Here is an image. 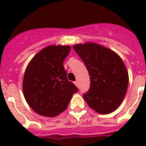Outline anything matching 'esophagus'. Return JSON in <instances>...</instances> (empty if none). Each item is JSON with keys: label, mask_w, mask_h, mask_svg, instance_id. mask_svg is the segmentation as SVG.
Returning <instances> with one entry per match:
<instances>
[{"label": "esophagus", "mask_w": 146, "mask_h": 146, "mask_svg": "<svg viewBox=\"0 0 146 146\" xmlns=\"http://www.w3.org/2000/svg\"><path fill=\"white\" fill-rule=\"evenodd\" d=\"M74 84H75L77 87L79 86V82H78V81H75V82H74Z\"/></svg>", "instance_id": "esophagus-1"}]
</instances>
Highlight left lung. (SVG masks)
Here are the masks:
<instances>
[{
	"instance_id": "obj_1",
	"label": "left lung",
	"mask_w": 146,
	"mask_h": 146,
	"mask_svg": "<svg viewBox=\"0 0 146 146\" xmlns=\"http://www.w3.org/2000/svg\"><path fill=\"white\" fill-rule=\"evenodd\" d=\"M73 49L84 62L90 76V89L83 98L101 114L115 111L122 103L129 83L128 72L119 55L93 42L76 44Z\"/></svg>"
}]
</instances>
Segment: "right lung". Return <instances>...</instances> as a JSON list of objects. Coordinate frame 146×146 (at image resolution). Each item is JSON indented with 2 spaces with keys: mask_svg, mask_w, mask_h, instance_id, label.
<instances>
[{
  "mask_svg": "<svg viewBox=\"0 0 146 146\" xmlns=\"http://www.w3.org/2000/svg\"><path fill=\"white\" fill-rule=\"evenodd\" d=\"M70 45H48L29 63L24 73L23 91L31 108L48 117L59 115L66 109L78 89L67 80L64 60Z\"/></svg>",
  "mask_w": 146,
  "mask_h": 146,
  "instance_id": "obj_1",
  "label": "right lung"
}]
</instances>
